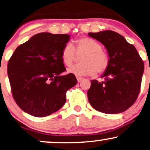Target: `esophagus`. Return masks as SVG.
<instances>
[{
  "label": "esophagus",
  "instance_id": "1",
  "mask_svg": "<svg viewBox=\"0 0 150 150\" xmlns=\"http://www.w3.org/2000/svg\"><path fill=\"white\" fill-rule=\"evenodd\" d=\"M76 79H77V81H78V82H79V83L81 82V81H82V80L83 79L82 77H80V76H77Z\"/></svg>",
  "mask_w": 150,
  "mask_h": 150
}]
</instances>
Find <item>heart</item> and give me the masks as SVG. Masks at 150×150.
Here are the masks:
<instances>
[{
    "mask_svg": "<svg viewBox=\"0 0 150 150\" xmlns=\"http://www.w3.org/2000/svg\"><path fill=\"white\" fill-rule=\"evenodd\" d=\"M77 55L84 54L81 58V64L75 65L68 69V72L77 76H92L96 72L102 74L108 69L110 56L102 49L98 42L90 38H83L75 42V45L66 44L61 52L63 64L69 67L75 61Z\"/></svg>",
    "mask_w": 150,
    "mask_h": 150,
    "instance_id": "obj_1",
    "label": "heart"
}]
</instances>
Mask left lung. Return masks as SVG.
<instances>
[{"label":"left lung","mask_w":150,"mask_h":150,"mask_svg":"<svg viewBox=\"0 0 150 150\" xmlns=\"http://www.w3.org/2000/svg\"><path fill=\"white\" fill-rule=\"evenodd\" d=\"M105 47L110 64L104 81H91L87 92L89 103L105 114L125 112L135 103L141 90L144 63L137 49L122 35L111 30L89 33Z\"/></svg>","instance_id":"obj_1"}]
</instances>
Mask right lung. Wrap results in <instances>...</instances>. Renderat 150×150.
Returning a JSON list of instances; mask_svg holds the SVG:
<instances>
[{"label":"right lung","mask_w":150,"mask_h":150,"mask_svg":"<svg viewBox=\"0 0 150 150\" xmlns=\"http://www.w3.org/2000/svg\"><path fill=\"white\" fill-rule=\"evenodd\" d=\"M67 34L39 33L16 49L7 64L13 98L21 110L36 117L49 116L66 102V92L76 85L66 69L61 52Z\"/></svg>","instance_id":"right-lung-1"}]
</instances>
